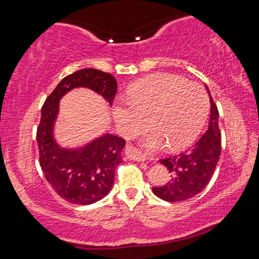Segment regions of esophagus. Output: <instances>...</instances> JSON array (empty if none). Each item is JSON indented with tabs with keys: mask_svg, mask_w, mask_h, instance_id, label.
<instances>
[{
	"mask_svg": "<svg viewBox=\"0 0 259 259\" xmlns=\"http://www.w3.org/2000/svg\"><path fill=\"white\" fill-rule=\"evenodd\" d=\"M125 155H126V157H128V159L134 160V161L143 162V161L146 160V156L144 155L143 153L138 150V148H136L133 145L126 146V148H125Z\"/></svg>",
	"mask_w": 259,
	"mask_h": 259,
	"instance_id": "esophagus-1",
	"label": "esophagus"
}]
</instances>
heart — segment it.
Returning a JSON list of instances; mask_svg holds the SVG:
<instances>
[{"label":"heart","instance_id":"obj_1","mask_svg":"<svg viewBox=\"0 0 259 259\" xmlns=\"http://www.w3.org/2000/svg\"><path fill=\"white\" fill-rule=\"evenodd\" d=\"M209 97L202 85L169 73H159L136 82L128 100H116L114 119L124 136H134L152 125L143 138L147 150H181L198 137L207 120Z\"/></svg>","mask_w":259,"mask_h":259}]
</instances>
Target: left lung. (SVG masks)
<instances>
[{"label":"left lung","mask_w":259,"mask_h":259,"mask_svg":"<svg viewBox=\"0 0 259 259\" xmlns=\"http://www.w3.org/2000/svg\"><path fill=\"white\" fill-rule=\"evenodd\" d=\"M210 97V121L208 130L198 142L182 152L160 160L171 174V181L163 186L153 187L154 194L168 202H179L199 194L208 185L216 169L222 151V136L218 126V108Z\"/></svg>","instance_id":"left-lung-1"}]
</instances>
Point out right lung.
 <instances>
[{
	"mask_svg": "<svg viewBox=\"0 0 259 259\" xmlns=\"http://www.w3.org/2000/svg\"><path fill=\"white\" fill-rule=\"evenodd\" d=\"M84 87L102 94L113 104L117 83L112 74L83 68L61 80L46 99L37 126L40 165L45 177L60 198L73 204L87 205L102 200L111 191L115 169L122 163L125 140L106 134L78 150H65L54 139V123L59 100L74 88Z\"/></svg>",
	"mask_w": 259,
	"mask_h": 259,
	"instance_id": "obj_1",
	"label": "right lung"
}]
</instances>
